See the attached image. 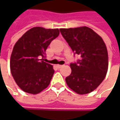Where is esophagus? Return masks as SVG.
<instances>
[{
    "label": "esophagus",
    "mask_w": 120,
    "mask_h": 120,
    "mask_svg": "<svg viewBox=\"0 0 120 120\" xmlns=\"http://www.w3.org/2000/svg\"><path fill=\"white\" fill-rule=\"evenodd\" d=\"M57 67L58 69H60V68H61V67H63V65H57Z\"/></svg>",
    "instance_id": "esophagus-1"
}]
</instances>
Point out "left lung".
<instances>
[{
  "label": "left lung",
  "instance_id": "left-lung-1",
  "mask_svg": "<svg viewBox=\"0 0 120 120\" xmlns=\"http://www.w3.org/2000/svg\"><path fill=\"white\" fill-rule=\"evenodd\" d=\"M74 54L81 56L71 63V73L66 77L67 85L80 95L95 90L103 81L108 69V55L102 38L87 26L60 29Z\"/></svg>",
  "mask_w": 120,
  "mask_h": 120
}]
</instances>
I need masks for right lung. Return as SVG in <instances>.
Here are the masks:
<instances>
[{
    "mask_svg": "<svg viewBox=\"0 0 120 120\" xmlns=\"http://www.w3.org/2000/svg\"><path fill=\"white\" fill-rule=\"evenodd\" d=\"M59 35L58 29L33 27L17 41L10 61L12 75L25 92L37 94L48 87L54 74L53 66L43 61L51 42Z\"/></svg>",
    "mask_w": 120,
    "mask_h": 120,
    "instance_id": "add662e5",
    "label": "right lung"
}]
</instances>
